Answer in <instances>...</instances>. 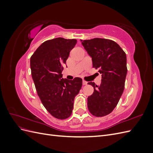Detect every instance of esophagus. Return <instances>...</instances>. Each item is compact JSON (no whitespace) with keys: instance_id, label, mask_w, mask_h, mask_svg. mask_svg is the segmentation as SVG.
I'll return each mask as SVG.
<instances>
[{"instance_id":"34e87169","label":"esophagus","mask_w":153,"mask_h":153,"mask_svg":"<svg viewBox=\"0 0 153 153\" xmlns=\"http://www.w3.org/2000/svg\"><path fill=\"white\" fill-rule=\"evenodd\" d=\"M87 82H86L85 80H83V85H87Z\"/></svg>"}]
</instances>
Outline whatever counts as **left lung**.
I'll list each match as a JSON object with an SVG mask.
<instances>
[{"instance_id": "1", "label": "left lung", "mask_w": 153, "mask_h": 153, "mask_svg": "<svg viewBox=\"0 0 153 153\" xmlns=\"http://www.w3.org/2000/svg\"><path fill=\"white\" fill-rule=\"evenodd\" d=\"M81 41L92 57V66L98 69L101 74L100 86L88 82L94 87V92L88 97L87 107L94 116H105L115 108L124 91L127 74L126 55L112 40L94 38Z\"/></svg>"}]
</instances>
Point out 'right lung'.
Returning <instances> with one entry per match:
<instances>
[{
  "instance_id": "1",
  "label": "right lung",
  "mask_w": 153,
  "mask_h": 153,
  "mask_svg": "<svg viewBox=\"0 0 153 153\" xmlns=\"http://www.w3.org/2000/svg\"><path fill=\"white\" fill-rule=\"evenodd\" d=\"M76 43L75 39L57 38L45 41L30 57L32 79L45 108L53 117L65 119L71 115L75 97L79 93L82 79L62 78V64Z\"/></svg>"
}]
</instances>
